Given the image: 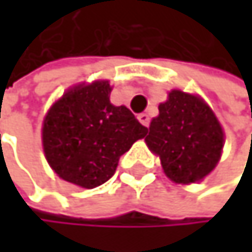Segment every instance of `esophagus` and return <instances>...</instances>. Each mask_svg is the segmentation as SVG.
<instances>
[{
  "label": "esophagus",
  "mask_w": 252,
  "mask_h": 252,
  "mask_svg": "<svg viewBox=\"0 0 252 252\" xmlns=\"http://www.w3.org/2000/svg\"><path fill=\"white\" fill-rule=\"evenodd\" d=\"M137 119L140 121L142 125H145V127H148V125H150V116H148L147 113H140V115L137 116Z\"/></svg>",
  "instance_id": "1"
}]
</instances>
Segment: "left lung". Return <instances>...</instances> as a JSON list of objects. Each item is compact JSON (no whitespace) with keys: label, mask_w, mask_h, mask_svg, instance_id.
<instances>
[{"label":"left lung","mask_w":252,"mask_h":252,"mask_svg":"<svg viewBox=\"0 0 252 252\" xmlns=\"http://www.w3.org/2000/svg\"><path fill=\"white\" fill-rule=\"evenodd\" d=\"M145 142L160 156L163 171L175 183H196L219 161L224 133L201 98L172 91L158 105Z\"/></svg>","instance_id":"left-lung-1"}]
</instances>
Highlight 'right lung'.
Here are the masks:
<instances>
[{
  "label": "right lung",
  "mask_w": 252,
  "mask_h": 252,
  "mask_svg": "<svg viewBox=\"0 0 252 252\" xmlns=\"http://www.w3.org/2000/svg\"><path fill=\"white\" fill-rule=\"evenodd\" d=\"M110 92L109 81L80 84L43 121V151L50 166L60 178L86 189L112 178L119 157L148 131L125 105L110 102Z\"/></svg>",
  "instance_id": "add662e5"
}]
</instances>
